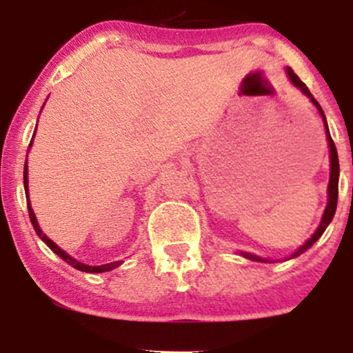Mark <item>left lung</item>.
I'll return each mask as SVG.
<instances>
[{
    "mask_svg": "<svg viewBox=\"0 0 353 353\" xmlns=\"http://www.w3.org/2000/svg\"><path fill=\"white\" fill-rule=\"evenodd\" d=\"M287 74H288V78H290L292 83H294L295 87L301 88V90L304 92V94L307 95L309 99H311V102H312V104L316 105V108H318L319 112H321L323 121H325L326 138H328V145H330V160H331V176H330V184H328V196H330V198H328V205H326V210H325V215H323L321 223H319L318 230H316V232L312 234L311 239H309L307 243H305L304 245H302V248H299L297 251H295L294 254H292V258H295V256H299V254H302V252H304V251H307V249L311 248V245L314 244L316 241H318L319 237L323 236V232H325V230H326V227H328V223L331 222V220H333L334 212H336V203H338V176H340V163H338L336 147H334L333 140H331V134H330V130H328V124H326V117H325V112H323L321 105H319V104H318V101H316V99L312 97L311 92H309V88L305 87L304 81H302L301 78H299L297 74L294 73V70H292V68H287ZM243 256H244V258L254 259V261H266V259H261V258H259V256H254V254H249V252H243Z\"/></svg>",
    "mask_w": 353,
    "mask_h": 353,
    "instance_id": "left-lung-1",
    "label": "left lung"
}]
</instances>
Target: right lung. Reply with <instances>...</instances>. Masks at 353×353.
Here are the masks:
<instances>
[{
    "label": "right lung",
    "instance_id": "1",
    "mask_svg": "<svg viewBox=\"0 0 353 353\" xmlns=\"http://www.w3.org/2000/svg\"><path fill=\"white\" fill-rule=\"evenodd\" d=\"M30 145H32V141H30ZM27 176H28V172H27V163H25V167H23V186H25V190H27V193H28V179H27ZM27 206H28V216H30V222H32V225H34V229H35V232H37V236L41 237V239L44 241V243L48 244L49 248H51L52 251H54L56 254L59 256V258L65 259L68 265H71V266H73V268L80 270V272H87V273L109 272V270L116 268V266L121 265V261H114V263H108V265H101V266H88V265H83V263L77 261V259H73V258H71V256H68L66 252L63 251V249H59L58 245L52 243V241L49 239V237L46 236L44 232H42L41 227H39V223H37V219H35V215H34V210H32L30 201H28V199H27Z\"/></svg>",
    "mask_w": 353,
    "mask_h": 353
}]
</instances>
